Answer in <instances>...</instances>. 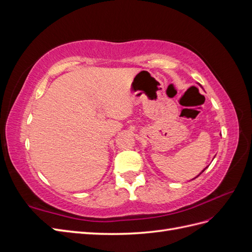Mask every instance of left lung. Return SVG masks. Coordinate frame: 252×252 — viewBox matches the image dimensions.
<instances>
[{
  "label": "left lung",
  "instance_id": "1",
  "mask_svg": "<svg viewBox=\"0 0 252 252\" xmlns=\"http://www.w3.org/2000/svg\"><path fill=\"white\" fill-rule=\"evenodd\" d=\"M206 168H208V166H207V167H206ZM206 168H205V169H206ZM205 169H203V170H202V171H201V172H200V174H202V173H203V172H204V171H205ZM200 174H199V175H200ZM199 175H196V177H195V178H194V179H196V178H197V177H199ZM194 179H192V180H194Z\"/></svg>",
  "mask_w": 252,
  "mask_h": 252
}]
</instances>
